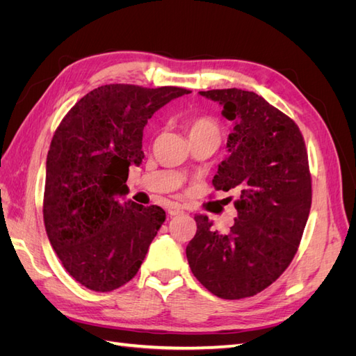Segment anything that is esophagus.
<instances>
[{
	"label": "esophagus",
	"instance_id": "34e87169",
	"mask_svg": "<svg viewBox=\"0 0 356 356\" xmlns=\"http://www.w3.org/2000/svg\"><path fill=\"white\" fill-rule=\"evenodd\" d=\"M182 212H184V209H182L178 203H172L168 208V213L170 215V217H175V215H179Z\"/></svg>",
	"mask_w": 356,
	"mask_h": 356
}]
</instances>
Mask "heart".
I'll return each instance as SVG.
<instances>
[{"label":"heart","instance_id":"heart-1","mask_svg":"<svg viewBox=\"0 0 356 356\" xmlns=\"http://www.w3.org/2000/svg\"><path fill=\"white\" fill-rule=\"evenodd\" d=\"M187 131L190 138L199 136V135H215L220 138V127L218 123L213 120L212 117L208 115H199L191 118L187 123Z\"/></svg>","mask_w":356,"mask_h":356}]
</instances>
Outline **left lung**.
Wrapping results in <instances>:
<instances>
[{
    "label": "left lung",
    "instance_id": "obj_1",
    "mask_svg": "<svg viewBox=\"0 0 356 356\" xmlns=\"http://www.w3.org/2000/svg\"><path fill=\"white\" fill-rule=\"evenodd\" d=\"M234 122L229 157L218 165L215 190H236L238 217L230 232L212 230L196 215L187 245L193 275L213 296L238 300L273 284L293 261L312 204L307 149L298 126L261 96L241 89L199 92ZM232 200V197H229Z\"/></svg>",
    "mask_w": 356,
    "mask_h": 356
}]
</instances>
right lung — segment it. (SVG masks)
I'll use <instances>...</instances> for the list:
<instances>
[{"instance_id":"right-lung-1","label":"right lung","mask_w":356,"mask_h":356,"mask_svg":"<svg viewBox=\"0 0 356 356\" xmlns=\"http://www.w3.org/2000/svg\"><path fill=\"white\" fill-rule=\"evenodd\" d=\"M187 93L175 86L105 84L83 96L58 126L47 154L42 217L60 263L83 286L108 293L141 267L166 213L120 197L129 191V166L144 159L148 118Z\"/></svg>"}]
</instances>
